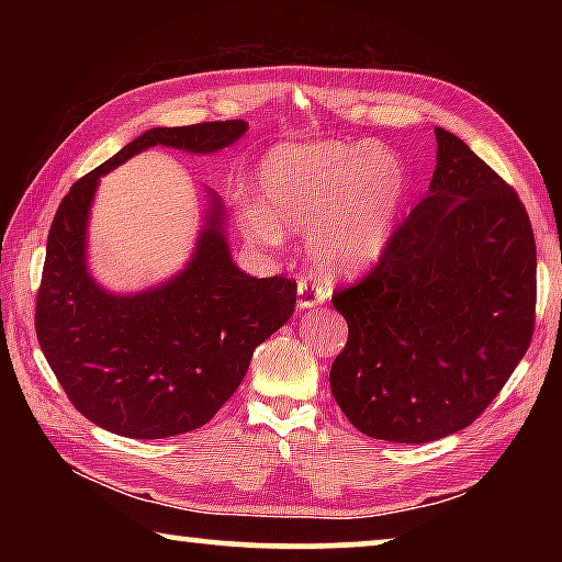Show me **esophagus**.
Instances as JSON below:
<instances>
[{"instance_id": "1", "label": "esophagus", "mask_w": 562, "mask_h": 562, "mask_svg": "<svg viewBox=\"0 0 562 562\" xmlns=\"http://www.w3.org/2000/svg\"><path fill=\"white\" fill-rule=\"evenodd\" d=\"M297 292H300V300H297V307H300V310L317 307V304H322V302H325V297H327V290L322 288L319 282L307 280V278L300 280Z\"/></svg>"}]
</instances>
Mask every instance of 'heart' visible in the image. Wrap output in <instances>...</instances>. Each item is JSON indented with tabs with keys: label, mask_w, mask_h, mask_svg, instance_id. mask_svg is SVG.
Wrapping results in <instances>:
<instances>
[{
	"label": "heart",
	"mask_w": 562,
	"mask_h": 562,
	"mask_svg": "<svg viewBox=\"0 0 562 562\" xmlns=\"http://www.w3.org/2000/svg\"><path fill=\"white\" fill-rule=\"evenodd\" d=\"M260 205L247 203V240L274 245L282 231L307 233V255L325 278L367 270L386 252L406 201V168L367 140L288 144L258 170Z\"/></svg>",
	"instance_id": "obj_1"
}]
</instances>
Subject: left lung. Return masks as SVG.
<instances>
[{
  "label": "left lung",
  "mask_w": 562,
  "mask_h": 562,
  "mask_svg": "<svg viewBox=\"0 0 562 562\" xmlns=\"http://www.w3.org/2000/svg\"><path fill=\"white\" fill-rule=\"evenodd\" d=\"M429 193L376 268L331 304L349 325L329 369L361 434L394 443L473 424L526 355L536 325V237L516 190L436 128Z\"/></svg>",
  "instance_id": "left-lung-1"
}]
</instances>
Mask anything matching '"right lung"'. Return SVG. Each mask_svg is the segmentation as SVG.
Returning <instances> with one entry per match:
<instances>
[{
	"label": "right lung",
	"instance_id": "add662e5",
	"mask_svg": "<svg viewBox=\"0 0 562 562\" xmlns=\"http://www.w3.org/2000/svg\"><path fill=\"white\" fill-rule=\"evenodd\" d=\"M245 131V121L150 128L76 180L59 203L36 294V339L69 402L101 429L128 439L201 429L240 386L255 347L292 317L297 282L237 268L215 193L193 258L176 278L116 294L87 268L101 176L150 146L215 154Z\"/></svg>",
	"mask_w": 562,
	"mask_h": 562
}]
</instances>
